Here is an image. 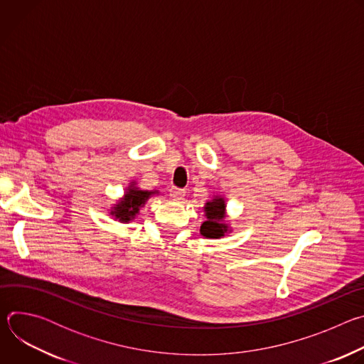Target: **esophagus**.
<instances>
[{"label":"esophagus","instance_id":"1","mask_svg":"<svg viewBox=\"0 0 364 364\" xmlns=\"http://www.w3.org/2000/svg\"><path fill=\"white\" fill-rule=\"evenodd\" d=\"M170 196L173 200H183L186 196V191L183 188H177V187H171L170 188Z\"/></svg>","mask_w":364,"mask_h":364}]
</instances>
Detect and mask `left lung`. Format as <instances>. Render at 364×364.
I'll use <instances>...</instances> for the list:
<instances>
[{
  "label": "left lung",
  "instance_id": "obj_1",
  "mask_svg": "<svg viewBox=\"0 0 364 364\" xmlns=\"http://www.w3.org/2000/svg\"><path fill=\"white\" fill-rule=\"evenodd\" d=\"M225 210L226 203L222 197H216L207 201L204 205V213L207 220L203 222L200 233L205 237H222L228 232V225L225 223Z\"/></svg>",
  "mask_w": 364,
  "mask_h": 364
}]
</instances>
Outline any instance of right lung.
Instances as JSON below:
<instances>
[{
	"label": "right lung",
	"instance_id": "obj_1",
	"mask_svg": "<svg viewBox=\"0 0 364 364\" xmlns=\"http://www.w3.org/2000/svg\"><path fill=\"white\" fill-rule=\"evenodd\" d=\"M157 191H144L135 187V184H131L128 187V191L125 193L124 198L114 207L111 215L115 216L119 222H129L135 219V216L139 212V207L145 204V201Z\"/></svg>",
	"mask_w": 364,
	"mask_h": 364
}]
</instances>
